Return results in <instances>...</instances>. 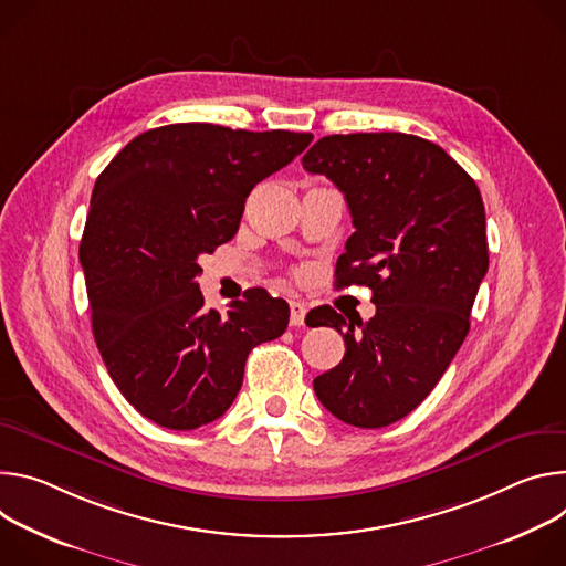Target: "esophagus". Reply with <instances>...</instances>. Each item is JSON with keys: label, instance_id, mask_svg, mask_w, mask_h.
Here are the masks:
<instances>
[{"label": "esophagus", "instance_id": "esophagus-1", "mask_svg": "<svg viewBox=\"0 0 566 566\" xmlns=\"http://www.w3.org/2000/svg\"><path fill=\"white\" fill-rule=\"evenodd\" d=\"M305 305L303 303H298V301H290V326H294V328H298V326H303V322H305Z\"/></svg>", "mask_w": 566, "mask_h": 566}]
</instances>
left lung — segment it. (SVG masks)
<instances>
[{
	"mask_svg": "<svg viewBox=\"0 0 566 566\" xmlns=\"http://www.w3.org/2000/svg\"><path fill=\"white\" fill-rule=\"evenodd\" d=\"M346 198L355 233L335 285L373 290L375 315L346 322L331 307L307 326L344 335V359L315 378L339 420L387 427L411 413L443 378L470 331L488 272L485 209L474 179L441 148L402 133L319 139L301 159Z\"/></svg>",
	"mask_w": 566,
	"mask_h": 566,
	"instance_id": "1",
	"label": "left lung"
}]
</instances>
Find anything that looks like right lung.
Instances as JSON below:
<instances>
[{
  "mask_svg": "<svg viewBox=\"0 0 566 566\" xmlns=\"http://www.w3.org/2000/svg\"><path fill=\"white\" fill-rule=\"evenodd\" d=\"M310 142L172 123L135 137L98 175L81 240L92 331L123 398L159 427L220 418L251 348L285 333L290 307L263 287L227 315L205 310L198 259L235 235L251 188Z\"/></svg>",
  "mask_w": 566,
  "mask_h": 566,
  "instance_id": "add662e5",
  "label": "right lung"
}]
</instances>
